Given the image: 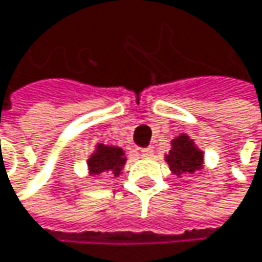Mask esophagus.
Masks as SVG:
<instances>
[{
	"label": "esophagus",
	"instance_id": "obj_1",
	"mask_svg": "<svg viewBox=\"0 0 262 262\" xmlns=\"http://www.w3.org/2000/svg\"><path fill=\"white\" fill-rule=\"evenodd\" d=\"M141 156H142L144 159H151V157L155 156V150H153V148H142V150H141Z\"/></svg>",
	"mask_w": 262,
	"mask_h": 262
}]
</instances>
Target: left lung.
<instances>
[{"mask_svg":"<svg viewBox=\"0 0 262 262\" xmlns=\"http://www.w3.org/2000/svg\"><path fill=\"white\" fill-rule=\"evenodd\" d=\"M165 162L177 177L195 174L204 168V151L189 135L181 133L171 141V150L165 155Z\"/></svg>","mask_w":262,"mask_h":262,"instance_id":"1","label":"left lung"}]
</instances>
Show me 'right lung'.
Masks as SVG:
<instances>
[{"mask_svg": "<svg viewBox=\"0 0 262 262\" xmlns=\"http://www.w3.org/2000/svg\"><path fill=\"white\" fill-rule=\"evenodd\" d=\"M126 153L121 147L97 144L94 151L86 159V171L91 177L109 172V176L118 177L123 174L126 165Z\"/></svg>", "mask_w": 262, "mask_h": 262, "instance_id": "right-lung-1", "label": "right lung"}]
</instances>
